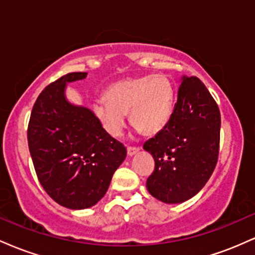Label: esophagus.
Here are the masks:
<instances>
[{"instance_id": "esophagus-1", "label": "esophagus", "mask_w": 255, "mask_h": 255, "mask_svg": "<svg viewBox=\"0 0 255 255\" xmlns=\"http://www.w3.org/2000/svg\"><path fill=\"white\" fill-rule=\"evenodd\" d=\"M139 150H140L139 147H134V146H128V147H127V153H128V156H129V157L134 156V154H135L136 152H139Z\"/></svg>"}]
</instances>
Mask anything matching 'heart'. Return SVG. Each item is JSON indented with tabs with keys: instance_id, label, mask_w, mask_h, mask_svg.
Here are the masks:
<instances>
[{
	"instance_id": "heart-1",
	"label": "heart",
	"mask_w": 255,
	"mask_h": 255,
	"mask_svg": "<svg viewBox=\"0 0 255 255\" xmlns=\"http://www.w3.org/2000/svg\"><path fill=\"white\" fill-rule=\"evenodd\" d=\"M174 87L165 75H144L111 85L107 97L96 99L93 113L108 134L121 136L129 111L131 124L137 130L153 135L170 120Z\"/></svg>"
}]
</instances>
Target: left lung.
Masks as SVG:
<instances>
[{
	"instance_id": "left-lung-1",
	"label": "left lung",
	"mask_w": 255,
	"mask_h": 255,
	"mask_svg": "<svg viewBox=\"0 0 255 255\" xmlns=\"http://www.w3.org/2000/svg\"><path fill=\"white\" fill-rule=\"evenodd\" d=\"M221 113L197 77H183L170 120L144 144L154 159L146 181L152 197L178 204L194 197L211 177L218 160Z\"/></svg>"
}]
</instances>
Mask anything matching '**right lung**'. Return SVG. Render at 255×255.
Wrapping results in <instances>:
<instances>
[{"mask_svg":"<svg viewBox=\"0 0 255 255\" xmlns=\"http://www.w3.org/2000/svg\"><path fill=\"white\" fill-rule=\"evenodd\" d=\"M87 73L74 72L51 83L38 96L27 128L28 148L44 191L73 210L97 204L127 150L110 136L90 109L64 97L67 83Z\"/></svg>","mask_w":255,"mask_h":255,"instance_id":"obj_1","label":"right lung"}]
</instances>
